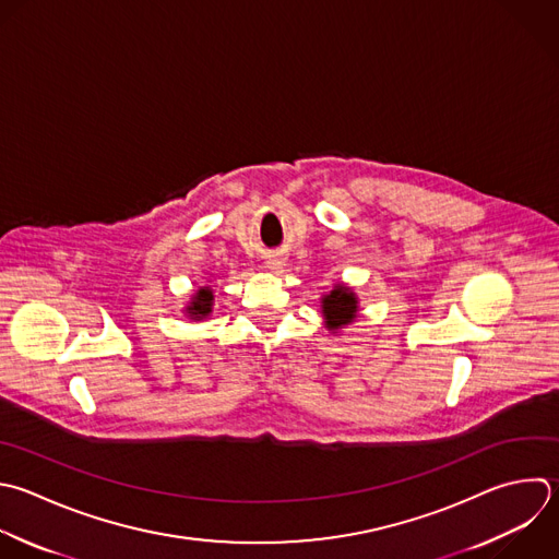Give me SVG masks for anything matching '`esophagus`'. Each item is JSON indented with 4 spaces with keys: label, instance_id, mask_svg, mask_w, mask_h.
<instances>
[{
    "label": "esophagus",
    "instance_id": "esophagus-1",
    "mask_svg": "<svg viewBox=\"0 0 559 559\" xmlns=\"http://www.w3.org/2000/svg\"><path fill=\"white\" fill-rule=\"evenodd\" d=\"M266 264H269V269H271L273 273H280V271L284 269V260H282V258H273V260H269Z\"/></svg>",
    "mask_w": 559,
    "mask_h": 559
}]
</instances>
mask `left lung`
<instances>
[{"label": "left lung", "instance_id": "left-lung-1", "mask_svg": "<svg viewBox=\"0 0 559 559\" xmlns=\"http://www.w3.org/2000/svg\"><path fill=\"white\" fill-rule=\"evenodd\" d=\"M321 314L325 328L336 334L343 328L352 325L358 317V295L345 286V284H334V288L325 295H321Z\"/></svg>", "mask_w": 559, "mask_h": 559}]
</instances>
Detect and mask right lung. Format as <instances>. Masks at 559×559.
Listing matches in <instances>:
<instances>
[{
	"instance_id": "add662e5",
	"label": "right lung",
	"mask_w": 559,
	"mask_h": 559,
	"mask_svg": "<svg viewBox=\"0 0 559 559\" xmlns=\"http://www.w3.org/2000/svg\"><path fill=\"white\" fill-rule=\"evenodd\" d=\"M214 310V290L212 286H199V290L190 297V301L186 304L183 308V314L188 319H194V321H203L212 314Z\"/></svg>"
}]
</instances>
